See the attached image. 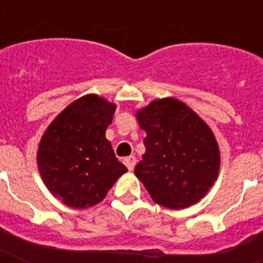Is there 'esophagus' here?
Listing matches in <instances>:
<instances>
[{"label":"esophagus","mask_w":263,"mask_h":263,"mask_svg":"<svg viewBox=\"0 0 263 263\" xmlns=\"http://www.w3.org/2000/svg\"><path fill=\"white\" fill-rule=\"evenodd\" d=\"M124 164H125V166L128 168V171H134V168H135L136 165V158L134 156L127 157V158H124Z\"/></svg>","instance_id":"esophagus-1"}]
</instances>
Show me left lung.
I'll list each match as a JSON object with an SVG mask.
<instances>
[{
	"label": "left lung",
	"instance_id": "left-lung-1",
	"mask_svg": "<svg viewBox=\"0 0 263 263\" xmlns=\"http://www.w3.org/2000/svg\"><path fill=\"white\" fill-rule=\"evenodd\" d=\"M146 153L136 177L153 200L168 209L199 202L220 169V150L208 124L179 99L153 101L136 115Z\"/></svg>",
	"mask_w": 263,
	"mask_h": 263
}]
</instances>
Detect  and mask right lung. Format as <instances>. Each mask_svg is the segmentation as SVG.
<instances>
[{
    "label": "right lung",
    "instance_id": "right-lung-1",
    "mask_svg": "<svg viewBox=\"0 0 263 263\" xmlns=\"http://www.w3.org/2000/svg\"><path fill=\"white\" fill-rule=\"evenodd\" d=\"M116 105L84 95L54 119L38 148V166L47 190L63 203L84 209L99 203L128 169L105 138Z\"/></svg>",
    "mask_w": 263,
    "mask_h": 263
}]
</instances>
